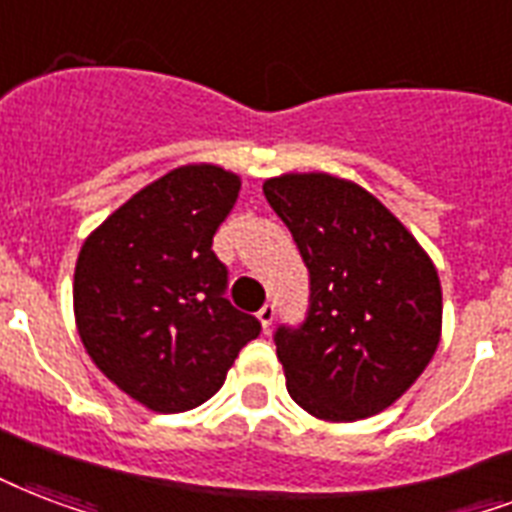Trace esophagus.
<instances>
[{"label": "esophagus", "instance_id": "obj_1", "mask_svg": "<svg viewBox=\"0 0 512 512\" xmlns=\"http://www.w3.org/2000/svg\"><path fill=\"white\" fill-rule=\"evenodd\" d=\"M273 317H276V306H273V303H265V306L260 308V311H257V319H260V322H263L265 330H271Z\"/></svg>", "mask_w": 512, "mask_h": 512}]
</instances>
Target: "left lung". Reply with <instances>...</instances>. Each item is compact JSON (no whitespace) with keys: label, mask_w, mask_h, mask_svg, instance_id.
Returning a JSON list of instances; mask_svg holds the SVG:
<instances>
[{"label":"left lung","mask_w":512,"mask_h":512,"mask_svg":"<svg viewBox=\"0 0 512 512\" xmlns=\"http://www.w3.org/2000/svg\"><path fill=\"white\" fill-rule=\"evenodd\" d=\"M308 268L303 325L273 333L287 392L311 416L357 421L384 411L440 343L435 265L376 195L330 174L263 185Z\"/></svg>","instance_id":"obj_1"}]
</instances>
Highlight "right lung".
<instances>
[{
    "mask_svg": "<svg viewBox=\"0 0 512 512\" xmlns=\"http://www.w3.org/2000/svg\"><path fill=\"white\" fill-rule=\"evenodd\" d=\"M241 179L212 163L163 174L85 239L74 319L96 368L136 403L182 413L225 384L260 322L230 306L212 239Z\"/></svg>",
    "mask_w": 512,
    "mask_h": 512,
    "instance_id": "obj_1",
    "label": "right lung"
}]
</instances>
